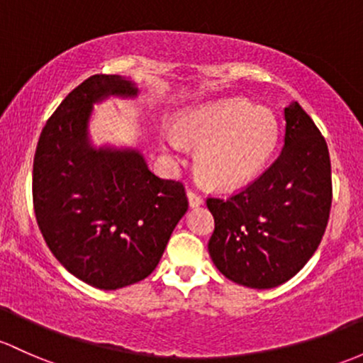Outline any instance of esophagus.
<instances>
[{
	"mask_svg": "<svg viewBox=\"0 0 363 363\" xmlns=\"http://www.w3.org/2000/svg\"><path fill=\"white\" fill-rule=\"evenodd\" d=\"M188 201H189V205H191V207H198V205L203 203V196H201L200 193L189 189V191H188Z\"/></svg>",
	"mask_w": 363,
	"mask_h": 363,
	"instance_id": "esophagus-1",
	"label": "esophagus"
}]
</instances>
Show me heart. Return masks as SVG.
<instances>
[{"label": "heart", "mask_w": 363, "mask_h": 363, "mask_svg": "<svg viewBox=\"0 0 363 363\" xmlns=\"http://www.w3.org/2000/svg\"><path fill=\"white\" fill-rule=\"evenodd\" d=\"M175 135L196 152V172L205 184L230 189L252 181L272 158L278 123L266 108H252L245 99H223L182 114ZM167 146L177 140L167 137Z\"/></svg>", "instance_id": "1"}]
</instances>
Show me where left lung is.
Masks as SVG:
<instances>
[{"mask_svg":"<svg viewBox=\"0 0 363 363\" xmlns=\"http://www.w3.org/2000/svg\"><path fill=\"white\" fill-rule=\"evenodd\" d=\"M333 177L327 143L297 102L285 108L280 156L242 191L207 198L216 268L250 289H273L299 272L329 223Z\"/></svg>","mask_w":363,"mask_h":363,"instance_id":"left-lung-1","label":"left lung"}]
</instances>
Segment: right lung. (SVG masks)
I'll list each match as a JSON object with an SVG mask.
<instances>
[{"label": "right lung", "mask_w": 363, "mask_h": 363, "mask_svg": "<svg viewBox=\"0 0 363 363\" xmlns=\"http://www.w3.org/2000/svg\"><path fill=\"white\" fill-rule=\"evenodd\" d=\"M109 95L135 97L137 89L118 74H94L48 118L33 203L57 261L91 287L116 291L155 272L188 196L182 182L152 174L139 151L91 146V106Z\"/></svg>", "instance_id": "add662e5"}]
</instances>
